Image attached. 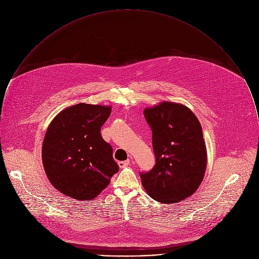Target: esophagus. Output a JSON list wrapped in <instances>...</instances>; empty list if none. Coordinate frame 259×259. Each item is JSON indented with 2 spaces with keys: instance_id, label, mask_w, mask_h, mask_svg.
I'll list each match as a JSON object with an SVG mask.
<instances>
[{
  "instance_id": "esophagus-1",
  "label": "esophagus",
  "mask_w": 259,
  "mask_h": 259,
  "mask_svg": "<svg viewBox=\"0 0 259 259\" xmlns=\"http://www.w3.org/2000/svg\"><path fill=\"white\" fill-rule=\"evenodd\" d=\"M130 164V160L126 159V160H123V161H118V166L119 167H124V166H127Z\"/></svg>"
}]
</instances>
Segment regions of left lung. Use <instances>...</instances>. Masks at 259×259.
I'll list each match as a JSON object with an SVG mask.
<instances>
[{"instance_id":"obj_1","label":"left lung","mask_w":259,"mask_h":259,"mask_svg":"<svg viewBox=\"0 0 259 259\" xmlns=\"http://www.w3.org/2000/svg\"><path fill=\"white\" fill-rule=\"evenodd\" d=\"M152 132L155 164L140 172L148 195L158 202L174 203L190 196L201 184L206 167L202 128L185 106L163 102L145 109Z\"/></svg>"}]
</instances>
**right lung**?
<instances>
[{"instance_id": "1", "label": "right lung", "mask_w": 259, "mask_h": 259, "mask_svg": "<svg viewBox=\"0 0 259 259\" xmlns=\"http://www.w3.org/2000/svg\"><path fill=\"white\" fill-rule=\"evenodd\" d=\"M111 107L77 104L61 111L51 122L41 148L51 184L77 200L99 195L118 171L112 148L101 135Z\"/></svg>"}]
</instances>
